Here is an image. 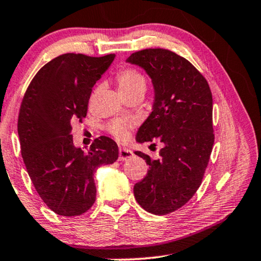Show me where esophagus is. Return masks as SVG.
<instances>
[{"instance_id":"esophagus-1","label":"esophagus","mask_w":261,"mask_h":261,"mask_svg":"<svg viewBox=\"0 0 261 261\" xmlns=\"http://www.w3.org/2000/svg\"><path fill=\"white\" fill-rule=\"evenodd\" d=\"M132 156H134V153H132L131 150L126 149V148H120L119 149V157H118V160L122 161V162H123V161H126V160L131 159Z\"/></svg>"}]
</instances>
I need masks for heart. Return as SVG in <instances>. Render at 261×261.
Segmentation results:
<instances>
[{
    "instance_id": "heart-1",
    "label": "heart",
    "mask_w": 261,
    "mask_h": 261,
    "mask_svg": "<svg viewBox=\"0 0 261 261\" xmlns=\"http://www.w3.org/2000/svg\"><path fill=\"white\" fill-rule=\"evenodd\" d=\"M117 80H118V86L122 94H127L136 90H145V78L137 69H122L117 75ZM131 126V122L118 119L110 123L108 125V130L118 139H124L127 136V132H129Z\"/></svg>"
}]
</instances>
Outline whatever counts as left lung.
Masks as SVG:
<instances>
[{
  "mask_svg": "<svg viewBox=\"0 0 261 261\" xmlns=\"http://www.w3.org/2000/svg\"><path fill=\"white\" fill-rule=\"evenodd\" d=\"M126 62L146 72L153 85L152 112L136 136L138 143H163L160 160L141 151L148 174L134 194L146 212L166 215L192 199L202 182L214 144L213 97L204 76L171 50L149 48L132 53Z\"/></svg>",
  "mask_w": 261,
  "mask_h": 261,
  "instance_id": "left-lung-1",
  "label": "left lung"
}]
</instances>
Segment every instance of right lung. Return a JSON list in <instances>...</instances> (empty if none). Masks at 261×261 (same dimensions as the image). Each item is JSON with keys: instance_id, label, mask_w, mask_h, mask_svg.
<instances>
[{"instance_id": "right-lung-1", "label": "right lung", "mask_w": 261, "mask_h": 261, "mask_svg": "<svg viewBox=\"0 0 261 261\" xmlns=\"http://www.w3.org/2000/svg\"><path fill=\"white\" fill-rule=\"evenodd\" d=\"M66 53L43 66L22 99L17 132L36 192L54 213L82 215L95 201L94 172L118 159V145L101 136L87 152L73 144L72 124L87 113L94 84L115 60Z\"/></svg>"}]
</instances>
